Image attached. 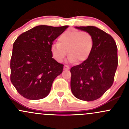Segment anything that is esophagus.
I'll return each mask as SVG.
<instances>
[{"mask_svg":"<svg viewBox=\"0 0 129 129\" xmlns=\"http://www.w3.org/2000/svg\"><path fill=\"white\" fill-rule=\"evenodd\" d=\"M63 69H64V70H69V67L68 66H67V65H65L64 67H63Z\"/></svg>","mask_w":129,"mask_h":129,"instance_id":"34e87169","label":"esophagus"}]
</instances>
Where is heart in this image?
I'll return each mask as SVG.
<instances>
[{"instance_id":"b5f03b06","label":"heart","mask_w":129,"mask_h":129,"mask_svg":"<svg viewBox=\"0 0 129 129\" xmlns=\"http://www.w3.org/2000/svg\"><path fill=\"white\" fill-rule=\"evenodd\" d=\"M58 41L52 45L50 50L54 59L58 62L63 60L67 52L69 62H84L93 49L92 36L85 31H67L58 37Z\"/></svg>"}]
</instances>
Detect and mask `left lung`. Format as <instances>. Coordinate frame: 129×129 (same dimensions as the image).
<instances>
[{
    "label": "left lung",
    "mask_w": 129,
    "mask_h": 129,
    "mask_svg": "<svg viewBox=\"0 0 129 129\" xmlns=\"http://www.w3.org/2000/svg\"><path fill=\"white\" fill-rule=\"evenodd\" d=\"M92 36L89 58L71 68V88L74 96L84 101L98 99L112 85L118 66L117 47L110 35L94 27H75Z\"/></svg>",
    "instance_id": "1"
}]
</instances>
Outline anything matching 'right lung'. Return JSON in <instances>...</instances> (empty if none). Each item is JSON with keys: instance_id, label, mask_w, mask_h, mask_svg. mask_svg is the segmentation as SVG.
<instances>
[{"instance_id": "right-lung-1", "label": "right lung", "mask_w": 129, "mask_h": 129, "mask_svg": "<svg viewBox=\"0 0 129 129\" xmlns=\"http://www.w3.org/2000/svg\"><path fill=\"white\" fill-rule=\"evenodd\" d=\"M68 25H38L19 36L13 45L10 80L17 92L29 100L49 95L63 65L52 58V45Z\"/></svg>"}]
</instances>
